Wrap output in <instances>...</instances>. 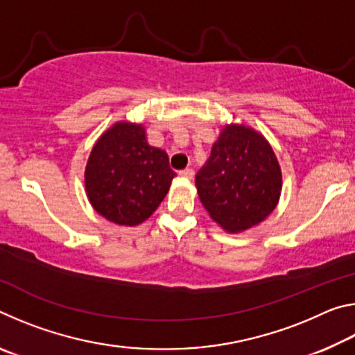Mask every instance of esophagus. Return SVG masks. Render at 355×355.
Wrapping results in <instances>:
<instances>
[{
    "instance_id": "1",
    "label": "esophagus",
    "mask_w": 355,
    "mask_h": 355,
    "mask_svg": "<svg viewBox=\"0 0 355 355\" xmlns=\"http://www.w3.org/2000/svg\"><path fill=\"white\" fill-rule=\"evenodd\" d=\"M180 177L186 178V180H192V178H194V171H192V169H184V171L180 172Z\"/></svg>"
}]
</instances>
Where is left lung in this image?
<instances>
[{"label": "left lung", "instance_id": "1", "mask_svg": "<svg viewBox=\"0 0 355 355\" xmlns=\"http://www.w3.org/2000/svg\"><path fill=\"white\" fill-rule=\"evenodd\" d=\"M202 205L228 233H241L263 222L277 207L282 169L266 137L243 123L220 130L211 155L197 172Z\"/></svg>", "mask_w": 355, "mask_h": 355}]
</instances>
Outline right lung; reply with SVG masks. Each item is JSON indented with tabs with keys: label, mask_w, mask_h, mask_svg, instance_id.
Segmentation results:
<instances>
[{
	"label": "right lung",
	"mask_w": 355,
	"mask_h": 355,
	"mask_svg": "<svg viewBox=\"0 0 355 355\" xmlns=\"http://www.w3.org/2000/svg\"><path fill=\"white\" fill-rule=\"evenodd\" d=\"M177 173L164 150L147 142L142 123H112L89 155L84 186L92 208L117 225L147 220L164 200Z\"/></svg>",
	"instance_id": "add662e5"
}]
</instances>
